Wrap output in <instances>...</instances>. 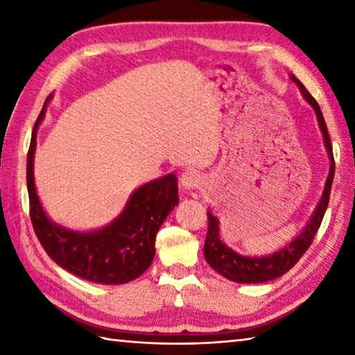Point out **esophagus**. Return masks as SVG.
<instances>
[{
    "label": "esophagus",
    "instance_id": "34e87169",
    "mask_svg": "<svg viewBox=\"0 0 355 355\" xmlns=\"http://www.w3.org/2000/svg\"><path fill=\"white\" fill-rule=\"evenodd\" d=\"M200 183H202V175L194 169L183 172L182 177H180V184H182L183 191L197 189L200 186Z\"/></svg>",
    "mask_w": 355,
    "mask_h": 355
}]
</instances>
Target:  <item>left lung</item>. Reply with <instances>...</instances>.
Returning <instances> with one entry per match:
<instances>
[{
    "mask_svg": "<svg viewBox=\"0 0 355 355\" xmlns=\"http://www.w3.org/2000/svg\"><path fill=\"white\" fill-rule=\"evenodd\" d=\"M291 80L296 83L300 94L304 95V98L309 101V105L313 107L316 114L318 123L322 131L324 137V146L327 148L329 158H330V171L329 177L326 180V186H324V192L320 203L315 209V213L311 214L309 224L299 235L293 239L291 243H288L284 249L274 252L271 255L264 257H243L236 254L235 250H232L228 245L220 241L219 236V220L218 218L207 211L208 214V232L205 245H203V255L214 271H218L220 275H224L225 279L238 282V284H263V282H269L284 275L286 271L296 264L300 257H302L310 244L313 243V238L316 235L318 228H320L324 213H326L329 205V197H330V188H332L334 182V173H335V161H334V152H332V142L327 133V125L324 122L321 107L318 105V101L311 97L310 92L305 89V86L300 83L296 76L291 75Z\"/></svg>",
    "mask_w": 355,
    "mask_h": 355,
    "instance_id": "1",
    "label": "left lung"
}]
</instances>
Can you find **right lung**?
Returning a JSON list of instances; mask_svg holds the SVG:
<instances>
[{"mask_svg":"<svg viewBox=\"0 0 355 355\" xmlns=\"http://www.w3.org/2000/svg\"><path fill=\"white\" fill-rule=\"evenodd\" d=\"M50 98L48 95L35 120L28 150L29 214L35 235L51 260L76 277L103 285L127 284L146 272L153 261L156 233L178 203L177 177L169 173L137 188L119 218L98 230L73 232L51 222L34 184L35 136Z\"/></svg>","mask_w":355,"mask_h":355,"instance_id":"right-lung-1","label":"right lung"}]
</instances>
